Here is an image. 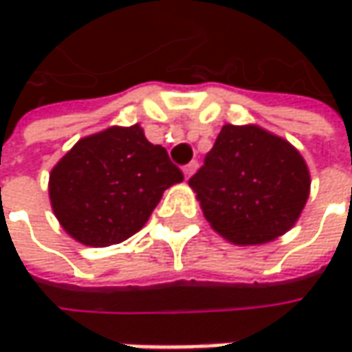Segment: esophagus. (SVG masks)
I'll use <instances>...</instances> for the list:
<instances>
[{
    "label": "esophagus",
    "instance_id": "obj_1",
    "mask_svg": "<svg viewBox=\"0 0 352 352\" xmlns=\"http://www.w3.org/2000/svg\"><path fill=\"white\" fill-rule=\"evenodd\" d=\"M196 170H197V162L196 160H192L190 164H186V166H184V176H186V178H192V176L196 174Z\"/></svg>",
    "mask_w": 352,
    "mask_h": 352
}]
</instances>
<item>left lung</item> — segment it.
<instances>
[{"mask_svg": "<svg viewBox=\"0 0 352 352\" xmlns=\"http://www.w3.org/2000/svg\"><path fill=\"white\" fill-rule=\"evenodd\" d=\"M296 146L258 125H223L190 178L204 217L235 245H263L290 231L309 196Z\"/></svg>", "mask_w": 352, "mask_h": 352, "instance_id": "obj_1", "label": "left lung"}]
</instances>
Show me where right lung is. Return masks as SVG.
Segmentation results:
<instances>
[{"label": "right lung", "instance_id": "add662e5", "mask_svg": "<svg viewBox=\"0 0 352 352\" xmlns=\"http://www.w3.org/2000/svg\"><path fill=\"white\" fill-rule=\"evenodd\" d=\"M184 180L166 148L137 123L84 137L50 170L52 211L68 235L109 247L141 231L164 190Z\"/></svg>", "mask_w": 352, "mask_h": 352}]
</instances>
